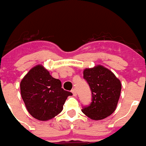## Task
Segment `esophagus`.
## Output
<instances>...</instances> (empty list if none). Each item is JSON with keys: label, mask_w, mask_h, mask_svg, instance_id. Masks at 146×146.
Returning <instances> with one entry per match:
<instances>
[{"label": "esophagus", "mask_w": 146, "mask_h": 146, "mask_svg": "<svg viewBox=\"0 0 146 146\" xmlns=\"http://www.w3.org/2000/svg\"><path fill=\"white\" fill-rule=\"evenodd\" d=\"M71 93L73 94V96H76V95H77V93H76V90H75V89H72V90H71Z\"/></svg>", "instance_id": "obj_1"}]
</instances>
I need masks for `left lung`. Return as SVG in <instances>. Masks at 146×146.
Listing matches in <instances>:
<instances>
[{
	"label": "left lung",
	"mask_w": 146,
	"mask_h": 146,
	"mask_svg": "<svg viewBox=\"0 0 146 146\" xmlns=\"http://www.w3.org/2000/svg\"><path fill=\"white\" fill-rule=\"evenodd\" d=\"M83 78L92 92V102L82 108V112L94 120L108 117L115 110L121 92L119 79L108 68L101 65L86 68Z\"/></svg>",
	"instance_id": "1"
}]
</instances>
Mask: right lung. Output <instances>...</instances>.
<instances>
[{"instance_id":"right-lung-1","label":"right lung","mask_w":146,"mask_h":146,"mask_svg":"<svg viewBox=\"0 0 146 146\" xmlns=\"http://www.w3.org/2000/svg\"><path fill=\"white\" fill-rule=\"evenodd\" d=\"M61 86V82L52 77L42 65L31 68L20 82L22 98L29 113L42 121L60 113L66 99L72 95Z\"/></svg>"}]
</instances>
